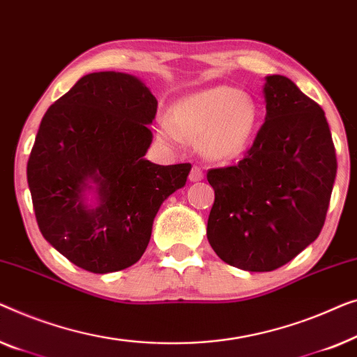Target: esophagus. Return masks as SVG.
<instances>
[{"label": "esophagus", "instance_id": "esophagus-1", "mask_svg": "<svg viewBox=\"0 0 357 357\" xmlns=\"http://www.w3.org/2000/svg\"><path fill=\"white\" fill-rule=\"evenodd\" d=\"M204 178V172L200 169V167H192L190 168V173H189V179L195 183V181H200Z\"/></svg>", "mask_w": 357, "mask_h": 357}]
</instances>
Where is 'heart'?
<instances>
[{"mask_svg":"<svg viewBox=\"0 0 357 357\" xmlns=\"http://www.w3.org/2000/svg\"><path fill=\"white\" fill-rule=\"evenodd\" d=\"M259 123L254 100L229 85H220L178 100L169 118L158 124V134L169 144L199 140L204 155L229 162L252 144Z\"/></svg>","mask_w":357,"mask_h":357,"instance_id":"1","label":"heart"}]
</instances>
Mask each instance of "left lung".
<instances>
[{"label": "left lung", "mask_w": 357, "mask_h": 357, "mask_svg": "<svg viewBox=\"0 0 357 357\" xmlns=\"http://www.w3.org/2000/svg\"><path fill=\"white\" fill-rule=\"evenodd\" d=\"M267 114L238 165L208 169L215 189L207 238L223 262L272 272L314 243L324 228L336 155L320 105L293 80L268 76Z\"/></svg>", "instance_id": "obj_1"}]
</instances>
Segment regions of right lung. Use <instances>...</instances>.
Wrapping results in <instances>:
<instances>
[{
	"label": "right lung",
	"instance_id": "obj_1",
	"mask_svg": "<svg viewBox=\"0 0 357 357\" xmlns=\"http://www.w3.org/2000/svg\"><path fill=\"white\" fill-rule=\"evenodd\" d=\"M157 98L124 73H92L58 98L40 123L27 183L43 238L92 273L124 270L142 257L163 200L188 181L190 163L155 165ZM96 184L98 207L84 202Z\"/></svg>",
	"mask_w": 357,
	"mask_h": 357
}]
</instances>
